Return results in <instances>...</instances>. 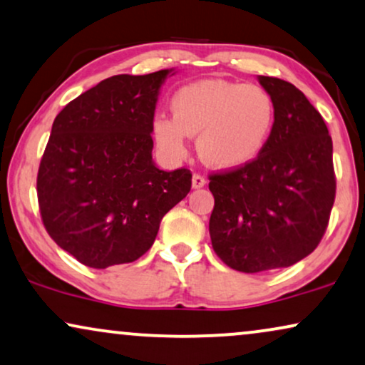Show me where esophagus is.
Listing matches in <instances>:
<instances>
[{"label": "esophagus", "instance_id": "obj_1", "mask_svg": "<svg viewBox=\"0 0 365 365\" xmlns=\"http://www.w3.org/2000/svg\"><path fill=\"white\" fill-rule=\"evenodd\" d=\"M205 183H207L205 177H202V175H198V173H193V177H192V185H193V188H202V187H205Z\"/></svg>", "mask_w": 365, "mask_h": 365}]
</instances>
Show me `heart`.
Segmentation results:
<instances>
[{"label": "heart", "instance_id": "1", "mask_svg": "<svg viewBox=\"0 0 365 365\" xmlns=\"http://www.w3.org/2000/svg\"><path fill=\"white\" fill-rule=\"evenodd\" d=\"M172 118L160 115L152 133L170 158H183L188 137L198 135L203 162L215 168H237L254 160L274 123V100L259 85L210 78L188 83L170 100Z\"/></svg>", "mask_w": 365, "mask_h": 365}]
</instances>
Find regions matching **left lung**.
Segmentation results:
<instances>
[{
	"mask_svg": "<svg viewBox=\"0 0 365 365\" xmlns=\"http://www.w3.org/2000/svg\"><path fill=\"white\" fill-rule=\"evenodd\" d=\"M259 81L275 108L264 148L242 167L208 175L212 247L223 264L245 274L312 254L335 200L332 138L322 115L289 81Z\"/></svg>",
	"mask_w": 365,
	"mask_h": 365,
	"instance_id": "8db88e82",
	"label": "left lung"
}]
</instances>
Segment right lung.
<instances>
[{
    "label": "right lung",
    "mask_w": 365,
    "mask_h": 365,
    "mask_svg": "<svg viewBox=\"0 0 365 365\" xmlns=\"http://www.w3.org/2000/svg\"><path fill=\"white\" fill-rule=\"evenodd\" d=\"M115 75L56 115L36 178L48 235L91 269L147 254L160 222L187 197L192 172L152 162V123L168 75Z\"/></svg>",
    "instance_id": "right-lung-1"
}]
</instances>
